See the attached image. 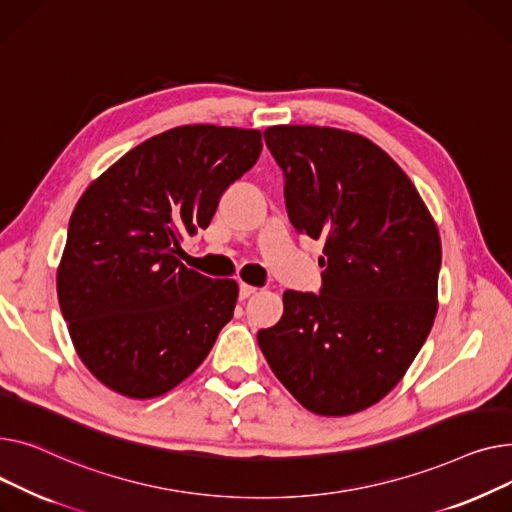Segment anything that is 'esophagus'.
Masks as SVG:
<instances>
[{"mask_svg": "<svg viewBox=\"0 0 512 512\" xmlns=\"http://www.w3.org/2000/svg\"><path fill=\"white\" fill-rule=\"evenodd\" d=\"M258 289L254 285L248 283H239V299H248L250 295H254Z\"/></svg>", "mask_w": 512, "mask_h": 512, "instance_id": "esophagus-1", "label": "esophagus"}]
</instances>
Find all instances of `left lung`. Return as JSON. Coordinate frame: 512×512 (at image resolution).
<instances>
[{"instance_id": "left-lung-1", "label": "left lung", "mask_w": 512, "mask_h": 512, "mask_svg": "<svg viewBox=\"0 0 512 512\" xmlns=\"http://www.w3.org/2000/svg\"><path fill=\"white\" fill-rule=\"evenodd\" d=\"M299 235L322 242V291L283 293L258 333L270 370L308 411L343 417L384 399L438 312L440 233L407 173L355 132L270 126Z\"/></svg>"}]
</instances>
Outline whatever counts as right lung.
Wrapping results in <instances>:
<instances>
[{"label": "right lung", "instance_id": "right-lung-1", "mask_svg": "<svg viewBox=\"0 0 512 512\" xmlns=\"http://www.w3.org/2000/svg\"><path fill=\"white\" fill-rule=\"evenodd\" d=\"M260 150V130L179 126L134 146L80 196L57 299L82 364L115 393H169L231 320L237 283L184 266L179 242L208 227Z\"/></svg>", "mask_w": 512, "mask_h": 512}]
</instances>
